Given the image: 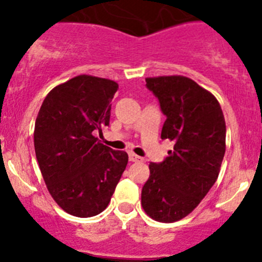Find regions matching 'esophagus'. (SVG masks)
<instances>
[{
  "label": "esophagus",
  "mask_w": 262,
  "mask_h": 262,
  "mask_svg": "<svg viewBox=\"0 0 262 262\" xmlns=\"http://www.w3.org/2000/svg\"><path fill=\"white\" fill-rule=\"evenodd\" d=\"M128 159H129V161H133V163H136V161H143L142 157H139L138 155L133 154V152H131V154H128Z\"/></svg>",
  "instance_id": "obj_1"
}]
</instances>
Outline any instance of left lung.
Listing matches in <instances>:
<instances>
[{"mask_svg": "<svg viewBox=\"0 0 262 262\" xmlns=\"http://www.w3.org/2000/svg\"><path fill=\"white\" fill-rule=\"evenodd\" d=\"M165 115L161 139L174 142L161 163L149 164L142 206L155 221L190 214L216 181L226 152V122L217 99L184 76L145 78Z\"/></svg>", "mask_w": 262, "mask_h": 262, "instance_id": "1", "label": "left lung"}]
</instances>
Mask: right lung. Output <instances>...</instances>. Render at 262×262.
<instances>
[{
	"label": "right lung",
	"mask_w": 262,
	"mask_h": 262,
	"mask_svg": "<svg viewBox=\"0 0 262 262\" xmlns=\"http://www.w3.org/2000/svg\"><path fill=\"white\" fill-rule=\"evenodd\" d=\"M115 81L81 75L53 88L36 117L34 145L55 202L73 216L90 217L107 207L128 155L94 136L110 122Z\"/></svg>",
	"instance_id": "add662e5"
}]
</instances>
